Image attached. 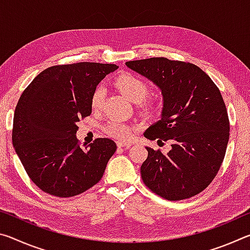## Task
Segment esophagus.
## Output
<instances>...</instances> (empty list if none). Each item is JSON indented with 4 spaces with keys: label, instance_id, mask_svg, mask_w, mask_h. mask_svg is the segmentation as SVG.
Returning a JSON list of instances; mask_svg holds the SVG:
<instances>
[{
    "label": "esophagus",
    "instance_id": "1",
    "mask_svg": "<svg viewBox=\"0 0 250 250\" xmlns=\"http://www.w3.org/2000/svg\"><path fill=\"white\" fill-rule=\"evenodd\" d=\"M117 146H118V147H125V149H128V147H130V146H131V143H126V142L118 141V142H117Z\"/></svg>",
    "mask_w": 250,
    "mask_h": 250
}]
</instances>
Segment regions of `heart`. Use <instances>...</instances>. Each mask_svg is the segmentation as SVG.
Wrapping results in <instances>:
<instances>
[{"label": "heart", "mask_w": 250, "mask_h": 250, "mask_svg": "<svg viewBox=\"0 0 250 250\" xmlns=\"http://www.w3.org/2000/svg\"><path fill=\"white\" fill-rule=\"evenodd\" d=\"M116 86L126 98L134 104H139L146 99L147 86L141 78L132 74H124L116 79ZM105 91L103 87H98L91 96V108L99 110L103 104ZM133 128L120 121H111L105 126V132L110 137L119 140H130L133 137Z\"/></svg>", "instance_id": "obj_1"}]
</instances>
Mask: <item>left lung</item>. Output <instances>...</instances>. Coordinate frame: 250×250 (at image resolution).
Returning a JSON list of instances; mask_svg holds the SVG:
<instances>
[{"instance_id":"obj_1","label":"left lung","mask_w":250,"mask_h":250,"mask_svg":"<svg viewBox=\"0 0 250 250\" xmlns=\"http://www.w3.org/2000/svg\"><path fill=\"white\" fill-rule=\"evenodd\" d=\"M162 95L160 120L143 135L172 141L168 153L150 146L141 176L151 191L170 201L189 198L205 189L225 156L229 139L227 110L216 84L189 62L153 57L126 62Z\"/></svg>"}]
</instances>
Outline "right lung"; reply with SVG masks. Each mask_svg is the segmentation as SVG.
Returning <instances> with one entry per match:
<instances>
[{
  "label": "right lung",
  "instance_id": "right-lung-1",
  "mask_svg": "<svg viewBox=\"0 0 250 250\" xmlns=\"http://www.w3.org/2000/svg\"><path fill=\"white\" fill-rule=\"evenodd\" d=\"M115 64L76 62L42 71L24 90L15 108L12 140L34 183L46 193L70 197L103 177L117 150L107 138L79 146V119L91 113V96Z\"/></svg>",
  "mask_w": 250,
  "mask_h": 250
}]
</instances>
